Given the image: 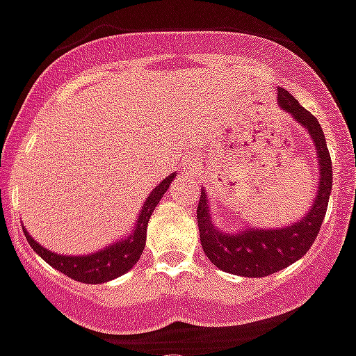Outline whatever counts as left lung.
I'll list each match as a JSON object with an SVG mask.
<instances>
[{"label":"left lung","instance_id":"8db88e82","mask_svg":"<svg viewBox=\"0 0 356 356\" xmlns=\"http://www.w3.org/2000/svg\"><path fill=\"white\" fill-rule=\"evenodd\" d=\"M280 108L291 113L315 141L318 155V195L313 208L300 222L289 224L286 228L277 229H243L238 234H222L210 219V208L206 201L204 190L201 192V201L197 206V224L201 235L202 252L219 270L241 277H268L271 273L284 270L293 264L315 243L321 232L322 220L325 217L330 202L331 186H333V166L325 145V137L321 124L312 112H307L302 104L295 99L288 90H279Z\"/></svg>","mask_w":356,"mask_h":356}]
</instances>
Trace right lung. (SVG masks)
I'll use <instances>...</instances> for the list:
<instances>
[{
	"instance_id": "add662e5",
	"label": "right lung",
	"mask_w": 356,
	"mask_h": 356,
	"mask_svg": "<svg viewBox=\"0 0 356 356\" xmlns=\"http://www.w3.org/2000/svg\"><path fill=\"white\" fill-rule=\"evenodd\" d=\"M173 173L168 175L166 179H163V183L159 186H155L154 192L148 195L145 206H143L141 215H139V220H137V226L134 229V234L128 238L121 241V243H115L112 246L104 248L101 252L92 253V255H83V257H72V255H58V253H52L49 250H44L43 246L35 243L31 235L26 234L25 237L29 241V244L32 246L38 255L43 259V261L49 262L52 268L59 270L61 273H65L70 279L77 280V282H85V284H101V282H108L112 279H118L122 273H127L141 257L143 250H145L146 243V226H148V220H150L152 211L155 210V206L159 204L161 197L164 195V192L170 188L172 183Z\"/></svg>"
}]
</instances>
